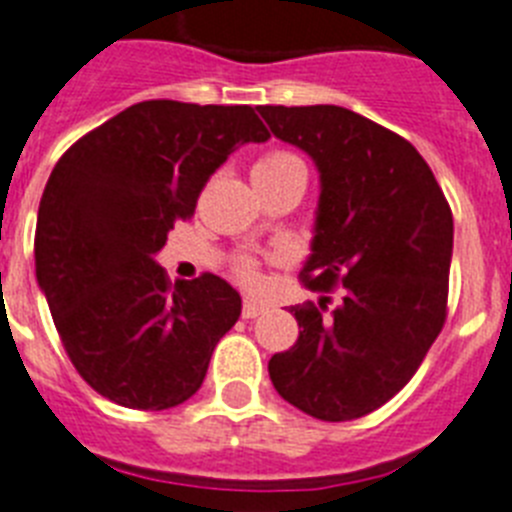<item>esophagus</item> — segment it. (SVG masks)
Returning a JSON list of instances; mask_svg holds the SVG:
<instances>
[{
	"label": "esophagus",
	"mask_w": 512,
	"mask_h": 512,
	"mask_svg": "<svg viewBox=\"0 0 512 512\" xmlns=\"http://www.w3.org/2000/svg\"><path fill=\"white\" fill-rule=\"evenodd\" d=\"M265 304H257V302H252V299H244V304H242V317H247V320H252V317H257V315H263L265 312Z\"/></svg>",
	"instance_id": "34e87169"
}]
</instances>
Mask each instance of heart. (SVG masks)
Listing matches in <instances>:
<instances>
[{
	"label": "heart",
	"instance_id": "heart-1",
	"mask_svg": "<svg viewBox=\"0 0 512 512\" xmlns=\"http://www.w3.org/2000/svg\"><path fill=\"white\" fill-rule=\"evenodd\" d=\"M286 176H307V166L296 153L291 150H268L263 156L257 158L252 166V179L255 184H268L286 179ZM234 276L244 283V286H255L260 281L257 273V263L252 257H239L234 263Z\"/></svg>",
	"mask_w": 512,
	"mask_h": 512
}]
</instances>
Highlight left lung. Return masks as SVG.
I'll list each match as a JSON object with an SVG mask.
<instances>
[{
  "instance_id": "obj_1",
  "label": "left lung",
  "mask_w": 512,
  "mask_h": 512,
  "mask_svg": "<svg viewBox=\"0 0 512 512\" xmlns=\"http://www.w3.org/2000/svg\"><path fill=\"white\" fill-rule=\"evenodd\" d=\"M270 132L320 169L307 289L291 307L299 338L273 354L278 395L322 422H351L388 403L424 362L448 317L453 213L419 150L343 106H257Z\"/></svg>"
}]
</instances>
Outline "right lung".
<instances>
[{"label": "right lung", "instance_id": "obj_1", "mask_svg": "<svg viewBox=\"0 0 512 512\" xmlns=\"http://www.w3.org/2000/svg\"><path fill=\"white\" fill-rule=\"evenodd\" d=\"M268 130L252 106L143 101L67 148L36 223V278L70 362L103 398L174 409L200 390L242 299L203 273L171 286L153 255L210 174Z\"/></svg>", "mask_w": 512, "mask_h": 512}]
</instances>
